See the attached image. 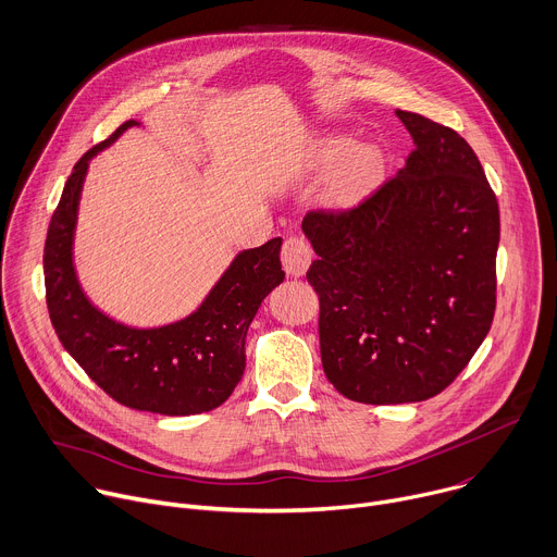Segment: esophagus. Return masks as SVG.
Listing matches in <instances>:
<instances>
[{
  "mask_svg": "<svg viewBox=\"0 0 557 557\" xmlns=\"http://www.w3.org/2000/svg\"><path fill=\"white\" fill-rule=\"evenodd\" d=\"M281 259H283V270L287 272V276H302L313 259V252H311V246L307 244V239L302 237H289L285 244H283V252H281Z\"/></svg>",
  "mask_w": 557,
  "mask_h": 557,
  "instance_id": "34e87169",
  "label": "esophagus"
}]
</instances>
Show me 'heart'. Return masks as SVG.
I'll return each mask as SVG.
<instances>
[{"mask_svg": "<svg viewBox=\"0 0 557 557\" xmlns=\"http://www.w3.org/2000/svg\"><path fill=\"white\" fill-rule=\"evenodd\" d=\"M309 166L326 171L333 166L324 195L329 201L347 203L367 193L384 171V151L373 143H354L351 136L331 134L309 151Z\"/></svg>", "mask_w": 557, "mask_h": 557, "instance_id": "obj_1", "label": "heart"}]
</instances>
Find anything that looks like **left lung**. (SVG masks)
Segmentation results:
<instances>
[{"label":"left lung","mask_w":557,"mask_h":557,"mask_svg":"<svg viewBox=\"0 0 557 557\" xmlns=\"http://www.w3.org/2000/svg\"><path fill=\"white\" fill-rule=\"evenodd\" d=\"M395 114L414 143L406 166L360 206L302 219L324 375L375 406L453 384L496 309L500 214L476 153L450 127Z\"/></svg>","instance_id":"1"}]
</instances>
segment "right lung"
<instances>
[{
  "mask_svg": "<svg viewBox=\"0 0 557 557\" xmlns=\"http://www.w3.org/2000/svg\"><path fill=\"white\" fill-rule=\"evenodd\" d=\"M89 149L72 169L52 214L46 248V300L63 349L116 401L169 417L208 412L224 404L246 371V336L263 298L283 283L281 244L242 250L188 315L160 326H134L100 311L74 268L78 201L91 158L127 129Z\"/></svg>",
  "mask_w": 557,
  "mask_h": 557,
  "instance_id": "1",
  "label": "right lung"
}]
</instances>
